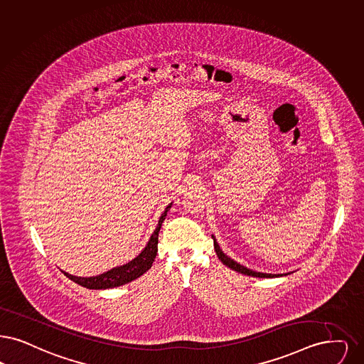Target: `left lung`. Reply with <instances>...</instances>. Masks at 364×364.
<instances>
[{
  "label": "left lung",
  "instance_id": "left-lung-1",
  "mask_svg": "<svg viewBox=\"0 0 364 364\" xmlns=\"http://www.w3.org/2000/svg\"><path fill=\"white\" fill-rule=\"evenodd\" d=\"M213 237V240H214V247H215V252H217V256H218L219 260L223 262L226 267H229V268H232L234 271H237V272H240V274H244V275H247V277H286V275H290V274H262V272H256V271H252V269H249L247 267H244V265H241L240 262H234L233 259H230L229 256H226L223 252H222V249L219 247L218 242H217V240H215V237L214 235H211Z\"/></svg>",
  "mask_w": 364,
  "mask_h": 364
}]
</instances>
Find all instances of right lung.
I'll use <instances>...</instances> for the list:
<instances>
[{
	"instance_id": "1",
	"label": "right lung",
	"mask_w": 364,
	"mask_h": 364,
	"mask_svg": "<svg viewBox=\"0 0 364 364\" xmlns=\"http://www.w3.org/2000/svg\"><path fill=\"white\" fill-rule=\"evenodd\" d=\"M171 207H172V203L166 205L165 211L161 214L160 219H159L157 228H156V230L153 232V234L150 235L146 247L131 262H126L123 265H119V267H115V268H112V269H109V271H107L104 274H100L97 277H74V275H70V274L62 271L63 275H66L70 280H73L74 283H77V284H80L82 287H87L89 290L114 289V287L127 284V283H130L132 280L138 279L141 275H144L146 271H149L151 268V264H153L154 259H156V255H157V250H159V247H159V233H160L162 222H164V219L166 217V213L169 211Z\"/></svg>"
}]
</instances>
